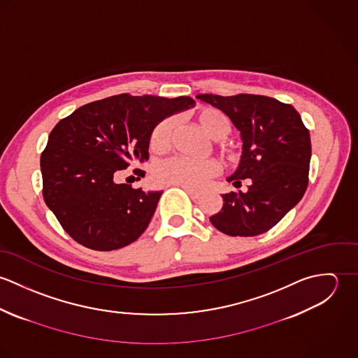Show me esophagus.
<instances>
[{"label": "esophagus", "mask_w": 358, "mask_h": 358, "mask_svg": "<svg viewBox=\"0 0 358 358\" xmlns=\"http://www.w3.org/2000/svg\"><path fill=\"white\" fill-rule=\"evenodd\" d=\"M193 200H197V199H200V196H201V193L200 192H196V190H193V189H189V187H182Z\"/></svg>", "instance_id": "esophagus-1"}]
</instances>
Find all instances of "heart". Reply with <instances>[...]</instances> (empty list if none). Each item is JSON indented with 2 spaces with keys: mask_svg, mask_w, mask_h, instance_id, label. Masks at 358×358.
Masks as SVG:
<instances>
[{
  "mask_svg": "<svg viewBox=\"0 0 358 358\" xmlns=\"http://www.w3.org/2000/svg\"><path fill=\"white\" fill-rule=\"evenodd\" d=\"M197 124L205 135L210 139L219 141L226 138L231 131V122L229 117L215 107H204L196 114ZM171 121H161L154 127L149 146L153 153H162L168 148L171 135ZM223 153L229 161L237 162L240 154L234 149L226 148ZM219 172V164L215 159L205 161H189L185 158H169L157 165L154 178L161 185L189 187L199 190L204 187L206 182Z\"/></svg>",
  "mask_w": 358,
  "mask_h": 358,
  "instance_id": "1",
  "label": "heart"
}]
</instances>
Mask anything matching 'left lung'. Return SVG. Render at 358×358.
Listing matches in <instances>:
<instances>
[{
	"instance_id": "8db88e82",
	"label": "left lung",
	"mask_w": 358,
	"mask_h": 358,
	"mask_svg": "<svg viewBox=\"0 0 358 358\" xmlns=\"http://www.w3.org/2000/svg\"><path fill=\"white\" fill-rule=\"evenodd\" d=\"M196 98L223 111L240 131L241 159L227 180L237 186L251 179L247 193L222 196L223 206L209 217L210 223L233 237L266 233L306 192L311 158L308 129L291 104L274 98L248 94Z\"/></svg>"
}]
</instances>
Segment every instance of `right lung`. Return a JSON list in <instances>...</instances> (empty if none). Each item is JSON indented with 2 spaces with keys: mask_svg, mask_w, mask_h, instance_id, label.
Masks as SVG:
<instances>
[{
  "mask_svg": "<svg viewBox=\"0 0 358 358\" xmlns=\"http://www.w3.org/2000/svg\"><path fill=\"white\" fill-rule=\"evenodd\" d=\"M194 104L189 96L121 94L84 104L55 125L40 161L43 196L74 241L113 251L141 237L162 192L134 189L117 176L149 159L150 134L159 121Z\"/></svg>",
  "mask_w": 358,
  "mask_h": 358,
  "instance_id": "1",
  "label": "right lung"
}]
</instances>
